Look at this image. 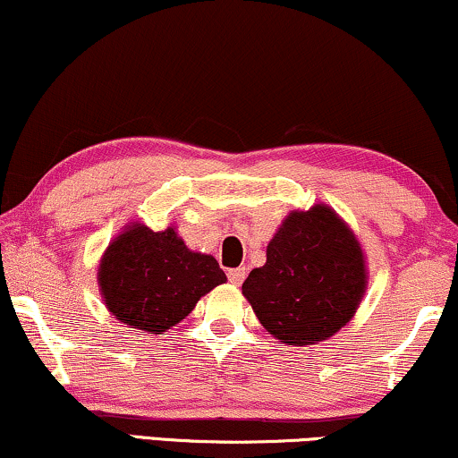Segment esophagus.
<instances>
[{"instance_id":"1","label":"esophagus","mask_w":458,"mask_h":458,"mask_svg":"<svg viewBox=\"0 0 458 458\" xmlns=\"http://www.w3.org/2000/svg\"><path fill=\"white\" fill-rule=\"evenodd\" d=\"M245 276H247V270L245 268L228 270V281L234 283V285H241V283L245 281Z\"/></svg>"}]
</instances>
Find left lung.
<instances>
[{"instance_id":"left-lung-1","label":"left lung","mask_w":458,"mask_h":458,"mask_svg":"<svg viewBox=\"0 0 458 458\" xmlns=\"http://www.w3.org/2000/svg\"><path fill=\"white\" fill-rule=\"evenodd\" d=\"M366 292L355 236L326 205L289 213L266 264L242 283L259 323L285 344H315L344 327Z\"/></svg>"}]
</instances>
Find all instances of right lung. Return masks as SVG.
Listing matches in <instances>:
<instances>
[{"label":"right lung","instance_id":"1","mask_svg":"<svg viewBox=\"0 0 458 458\" xmlns=\"http://www.w3.org/2000/svg\"><path fill=\"white\" fill-rule=\"evenodd\" d=\"M225 281L216 258L194 253L175 230L135 224L107 247L99 266L103 300L124 326L162 334Z\"/></svg>","mask_w":458,"mask_h":458}]
</instances>
